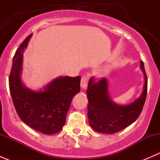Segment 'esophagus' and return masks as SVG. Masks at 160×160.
Masks as SVG:
<instances>
[{
	"instance_id": "obj_1",
	"label": "esophagus",
	"mask_w": 160,
	"mask_h": 160,
	"mask_svg": "<svg viewBox=\"0 0 160 160\" xmlns=\"http://www.w3.org/2000/svg\"><path fill=\"white\" fill-rule=\"evenodd\" d=\"M88 81H89V76L83 75L81 78V81H80V86H81L82 90L86 89L88 84Z\"/></svg>"
}]
</instances>
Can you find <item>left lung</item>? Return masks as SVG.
Returning a JSON list of instances; mask_svg holds the SVG:
<instances>
[{"mask_svg":"<svg viewBox=\"0 0 160 160\" xmlns=\"http://www.w3.org/2000/svg\"><path fill=\"white\" fill-rule=\"evenodd\" d=\"M140 67L144 73L143 91L138 98L127 105H120L111 99L108 89V80L102 78L95 82L92 77L87 90L88 103V116L89 124L96 132L114 134L136 121L142 111L147 94V76L144 63L141 61Z\"/></svg>","mask_w":160,"mask_h":160,"instance_id":"left-lung-1","label":"left lung"}]
</instances>
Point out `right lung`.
Masks as SVG:
<instances>
[{
	"mask_svg": "<svg viewBox=\"0 0 160 160\" xmlns=\"http://www.w3.org/2000/svg\"><path fill=\"white\" fill-rule=\"evenodd\" d=\"M32 34L20 45L13 58L9 76V88L15 110L21 120L33 129L46 135L59 132L66 123L72 98L80 90V77H59L43 90L35 91L22 83L24 49Z\"/></svg>",
	"mask_w": 160,
	"mask_h": 160,
	"instance_id": "add662e5",
	"label": "right lung"
}]
</instances>
